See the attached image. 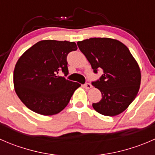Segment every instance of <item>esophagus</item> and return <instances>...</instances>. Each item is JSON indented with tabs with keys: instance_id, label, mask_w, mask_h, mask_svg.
Here are the masks:
<instances>
[{
	"instance_id": "34e87169",
	"label": "esophagus",
	"mask_w": 155,
	"mask_h": 155,
	"mask_svg": "<svg viewBox=\"0 0 155 155\" xmlns=\"http://www.w3.org/2000/svg\"><path fill=\"white\" fill-rule=\"evenodd\" d=\"M84 87H85V89H90V88H91V87H92V85H91L90 83H86V84H85V85H84Z\"/></svg>"
}]
</instances>
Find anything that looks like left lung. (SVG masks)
Wrapping results in <instances>:
<instances>
[{"mask_svg": "<svg viewBox=\"0 0 155 155\" xmlns=\"http://www.w3.org/2000/svg\"><path fill=\"white\" fill-rule=\"evenodd\" d=\"M95 73L104 74L92 85L99 89L102 99L92 104L100 114L115 116L124 112L140 90L141 72L138 63L124 43L107 37L90 38L77 43Z\"/></svg>", "mask_w": 155, "mask_h": 155, "instance_id": "obj_1", "label": "left lung"}]
</instances>
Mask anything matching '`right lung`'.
Returning a JSON list of instances; mask_svg holds the SVG:
<instances>
[{"label": "right lung", "instance_id": "obj_1", "mask_svg": "<svg viewBox=\"0 0 155 155\" xmlns=\"http://www.w3.org/2000/svg\"><path fill=\"white\" fill-rule=\"evenodd\" d=\"M77 46L74 42L45 40L25 51L13 72L15 91L33 112L43 115L59 113L68 106L75 91L81 86L57 76L68 74L67 56Z\"/></svg>", "mask_w": 155, "mask_h": 155}]
</instances>
